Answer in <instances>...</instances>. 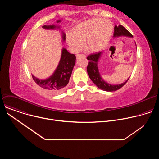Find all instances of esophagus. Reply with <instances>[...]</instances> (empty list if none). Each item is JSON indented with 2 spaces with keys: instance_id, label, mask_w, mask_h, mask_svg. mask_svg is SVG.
I'll use <instances>...</instances> for the list:
<instances>
[{
  "instance_id": "esophagus-1",
  "label": "esophagus",
  "mask_w": 159,
  "mask_h": 159,
  "mask_svg": "<svg viewBox=\"0 0 159 159\" xmlns=\"http://www.w3.org/2000/svg\"><path fill=\"white\" fill-rule=\"evenodd\" d=\"M80 57L85 58L86 56H85V55H84V54H78V55H77V58H80Z\"/></svg>"
}]
</instances>
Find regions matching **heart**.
<instances>
[{
    "label": "heart",
    "mask_w": 159,
    "mask_h": 159,
    "mask_svg": "<svg viewBox=\"0 0 159 159\" xmlns=\"http://www.w3.org/2000/svg\"><path fill=\"white\" fill-rule=\"evenodd\" d=\"M112 33V25L107 20L93 18L77 25L72 34L67 36V43L75 51L82 47L84 41L85 50L90 53L98 52L107 44Z\"/></svg>",
    "instance_id": "b5f03b06"
}]
</instances>
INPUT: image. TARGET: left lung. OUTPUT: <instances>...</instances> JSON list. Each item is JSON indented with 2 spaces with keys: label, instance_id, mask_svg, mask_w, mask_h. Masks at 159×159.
Segmentation results:
<instances>
[{
  "label": "left lung",
  "instance_id": "left-lung-1",
  "mask_svg": "<svg viewBox=\"0 0 159 159\" xmlns=\"http://www.w3.org/2000/svg\"><path fill=\"white\" fill-rule=\"evenodd\" d=\"M121 36H126L128 37H133L132 34L123 26L119 25L117 26L116 25L115 26V31H114V37H118ZM102 54V52H99L96 53H93L89 55L87 58L89 61L88 63V65L87 67V74L91 80L97 85L98 88L102 89L105 91L112 92L115 91L121 88L128 80L129 78L123 83L118 85H111L110 84L105 82L99 72L98 63V61Z\"/></svg>",
  "mask_w": 159,
  "mask_h": 159
}]
</instances>
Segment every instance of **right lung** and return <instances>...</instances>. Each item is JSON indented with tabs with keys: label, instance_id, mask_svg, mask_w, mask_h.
Segmentation results:
<instances>
[{
	"label": "right lung",
	"instance_id": "1",
	"mask_svg": "<svg viewBox=\"0 0 159 159\" xmlns=\"http://www.w3.org/2000/svg\"><path fill=\"white\" fill-rule=\"evenodd\" d=\"M58 20L57 22H60ZM43 28L47 30L58 29L60 26L57 25H44ZM62 40H65V34L62 31ZM76 57L74 54H71L65 48L61 51V56L58 66L54 73L46 79H39L32 75L34 82L41 88L46 90L49 93L55 94L63 92L65 87L69 82L71 74L75 64Z\"/></svg>",
	"mask_w": 159,
	"mask_h": 159
}]
</instances>
